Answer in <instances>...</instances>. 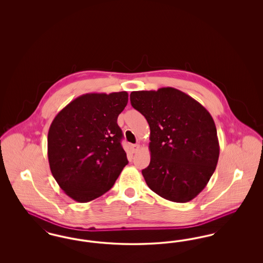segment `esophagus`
Segmentation results:
<instances>
[{"instance_id":"34e87169","label":"esophagus","mask_w":263,"mask_h":263,"mask_svg":"<svg viewBox=\"0 0 263 263\" xmlns=\"http://www.w3.org/2000/svg\"><path fill=\"white\" fill-rule=\"evenodd\" d=\"M131 149L133 151V153H137L139 149H140V145H138V144L132 145V146H131Z\"/></svg>"}]
</instances>
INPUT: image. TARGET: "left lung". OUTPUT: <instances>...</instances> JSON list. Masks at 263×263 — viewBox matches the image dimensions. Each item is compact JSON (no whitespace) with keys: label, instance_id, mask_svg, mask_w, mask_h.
Wrapping results in <instances>:
<instances>
[{"label":"left lung","instance_id":"obj_1","mask_svg":"<svg viewBox=\"0 0 263 263\" xmlns=\"http://www.w3.org/2000/svg\"><path fill=\"white\" fill-rule=\"evenodd\" d=\"M130 101L150 126L151 162L142 171L146 183L166 200H192L207 185L219 159L211 114L197 100L170 87L132 91Z\"/></svg>","mask_w":263,"mask_h":263}]
</instances>
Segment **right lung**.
<instances>
[{
	"label": "right lung",
	"mask_w": 263,
	"mask_h": 263,
	"mask_svg": "<svg viewBox=\"0 0 263 263\" xmlns=\"http://www.w3.org/2000/svg\"><path fill=\"white\" fill-rule=\"evenodd\" d=\"M127 102V91L86 93L53 119L47 139L51 173L77 202L86 203L107 192L128 163L117 124Z\"/></svg>",
	"instance_id": "obj_1"
}]
</instances>
